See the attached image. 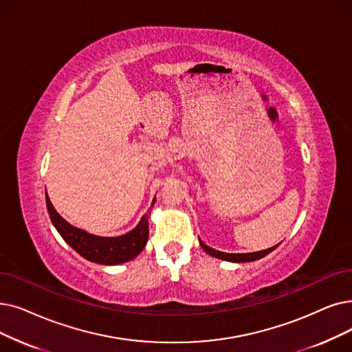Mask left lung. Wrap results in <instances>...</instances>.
Listing matches in <instances>:
<instances>
[{"instance_id": "obj_1", "label": "left lung", "mask_w": 352, "mask_h": 352, "mask_svg": "<svg viewBox=\"0 0 352 352\" xmlns=\"http://www.w3.org/2000/svg\"><path fill=\"white\" fill-rule=\"evenodd\" d=\"M200 244L201 248L204 249V252H207L210 256H214L217 258H221V261H227V262H236V263H244V262H253V261H258V258H262L263 256L269 254L272 250L276 249V246L274 248H270V249H266V250H261V252H253V253H224V252H219V250H214L208 246H206V244L200 240Z\"/></svg>"}]
</instances>
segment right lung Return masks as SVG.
<instances>
[{
    "mask_svg": "<svg viewBox=\"0 0 352 352\" xmlns=\"http://www.w3.org/2000/svg\"><path fill=\"white\" fill-rule=\"evenodd\" d=\"M155 201H152L154 204ZM45 204L52 223L56 230L65 239L72 249L90 262L99 265H120L132 261L138 256L149 237L148 214L141 219L140 224L132 232L119 237H99L89 234L80 228H76L69 224L60 214L54 210L49 195L45 194Z\"/></svg>",
    "mask_w": 352,
    "mask_h": 352,
    "instance_id": "right-lung-1",
    "label": "right lung"
}]
</instances>
